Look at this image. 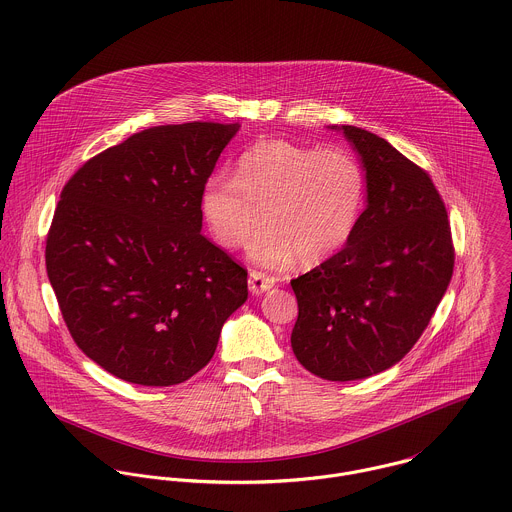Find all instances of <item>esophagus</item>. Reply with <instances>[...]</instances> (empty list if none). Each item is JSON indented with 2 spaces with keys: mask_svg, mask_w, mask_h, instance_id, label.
Segmentation results:
<instances>
[{
  "mask_svg": "<svg viewBox=\"0 0 512 512\" xmlns=\"http://www.w3.org/2000/svg\"><path fill=\"white\" fill-rule=\"evenodd\" d=\"M273 286H275V279L273 277H269L265 273H259V271H251L249 273V290H251V294L259 296V294L271 290Z\"/></svg>",
  "mask_w": 512,
  "mask_h": 512,
  "instance_id": "34e87169",
  "label": "esophagus"
}]
</instances>
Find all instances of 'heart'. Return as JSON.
<instances>
[{"label": "heart", "instance_id": "obj_1", "mask_svg": "<svg viewBox=\"0 0 512 512\" xmlns=\"http://www.w3.org/2000/svg\"><path fill=\"white\" fill-rule=\"evenodd\" d=\"M365 194V171L351 151L277 139L249 147L235 178H208L200 210L214 239L228 249L241 247L263 220L267 226L247 247L253 263L288 269L300 259L314 267L351 241Z\"/></svg>", "mask_w": 512, "mask_h": 512}]
</instances>
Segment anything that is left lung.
Returning a JSON list of instances; mask_svg holds the SVG:
<instances>
[{"instance_id":"left-lung-1","label":"left lung","mask_w":512,"mask_h":512,"mask_svg":"<svg viewBox=\"0 0 512 512\" xmlns=\"http://www.w3.org/2000/svg\"><path fill=\"white\" fill-rule=\"evenodd\" d=\"M328 129L357 153L367 204L340 253L290 281L298 300L290 343L304 369L343 383L387 371L412 349L452 281L454 247L426 172L371 131Z\"/></svg>"}]
</instances>
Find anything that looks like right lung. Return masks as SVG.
I'll list each match as a JSON object with an SVG mask.
<instances>
[{"mask_svg":"<svg viewBox=\"0 0 512 512\" xmlns=\"http://www.w3.org/2000/svg\"><path fill=\"white\" fill-rule=\"evenodd\" d=\"M239 127L145 129L62 188L47 275L72 340L117 379L188 381L247 300V271L200 233L202 188Z\"/></svg>","mask_w":512,"mask_h":512,"instance_id":"obj_1","label":"right lung"}]
</instances>
